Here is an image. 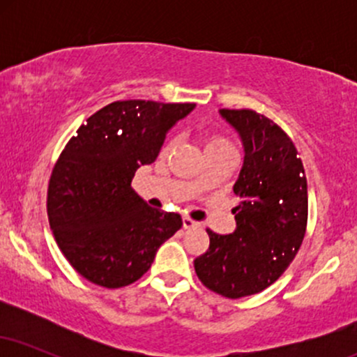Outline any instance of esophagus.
Returning <instances> with one entry per match:
<instances>
[{"label": "esophagus", "instance_id": "obj_1", "mask_svg": "<svg viewBox=\"0 0 357 357\" xmlns=\"http://www.w3.org/2000/svg\"><path fill=\"white\" fill-rule=\"evenodd\" d=\"M196 225H198V223H196V221H195V220L188 218V216H184V218H183V227H184V228H186V230H188V228H195V227H196Z\"/></svg>", "mask_w": 357, "mask_h": 357}]
</instances>
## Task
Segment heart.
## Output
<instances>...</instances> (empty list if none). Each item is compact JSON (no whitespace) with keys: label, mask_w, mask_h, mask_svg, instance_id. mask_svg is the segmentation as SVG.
<instances>
[{"label":"heart","mask_w":357,"mask_h":357,"mask_svg":"<svg viewBox=\"0 0 357 357\" xmlns=\"http://www.w3.org/2000/svg\"><path fill=\"white\" fill-rule=\"evenodd\" d=\"M176 144V139L171 137L167 139L166 144L162 146L161 149V154L166 155L171 153V149H173ZM215 153H235V147L230 141H228L227 137H221V136H206L204 137V155L206 154H215ZM195 186H198V183H195Z\"/></svg>","instance_id":"obj_1"}]
</instances>
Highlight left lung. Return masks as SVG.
<instances>
[{"instance_id":"obj_1","label":"left lung","mask_w":357,"mask_h":357,"mask_svg":"<svg viewBox=\"0 0 357 357\" xmlns=\"http://www.w3.org/2000/svg\"><path fill=\"white\" fill-rule=\"evenodd\" d=\"M238 132L243 166L233 191L236 228L210 235V248L195 260L204 287L228 298L253 296L272 285L297 255L307 227V179L284 130L255 110L220 109Z\"/></svg>"}]
</instances>
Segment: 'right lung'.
<instances>
[{
	"label": "right lung",
	"mask_w": 357,
	"mask_h": 357,
	"mask_svg": "<svg viewBox=\"0 0 357 357\" xmlns=\"http://www.w3.org/2000/svg\"><path fill=\"white\" fill-rule=\"evenodd\" d=\"M195 104L117 100L77 130L52 171L47 211L65 258L105 289L130 285L155 252L183 227L178 213L151 208L130 188L141 166L155 161L167 130Z\"/></svg>",
	"instance_id": "add662e5"
}]
</instances>
